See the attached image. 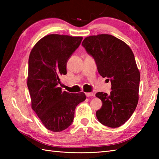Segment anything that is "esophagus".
<instances>
[{
	"mask_svg": "<svg viewBox=\"0 0 159 159\" xmlns=\"http://www.w3.org/2000/svg\"><path fill=\"white\" fill-rule=\"evenodd\" d=\"M87 97H92L93 96V93L92 92H89V93H85Z\"/></svg>",
	"mask_w": 159,
	"mask_h": 159,
	"instance_id": "1",
	"label": "esophagus"
}]
</instances>
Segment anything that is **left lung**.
<instances>
[{
    "instance_id": "1",
    "label": "left lung",
    "mask_w": 159,
    "mask_h": 159,
    "mask_svg": "<svg viewBox=\"0 0 159 159\" xmlns=\"http://www.w3.org/2000/svg\"><path fill=\"white\" fill-rule=\"evenodd\" d=\"M82 46L95 60L100 75L111 82L109 95L96 94L102 102L96 113L98 120L106 126L120 127L131 117L139 100L140 73L134 54L124 42L108 34L87 37Z\"/></svg>"
}]
</instances>
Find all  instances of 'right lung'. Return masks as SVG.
<instances>
[{"instance_id": "1", "label": "right lung", "mask_w": 159, "mask_h": 159, "mask_svg": "<svg viewBox=\"0 0 159 159\" xmlns=\"http://www.w3.org/2000/svg\"><path fill=\"white\" fill-rule=\"evenodd\" d=\"M82 37L51 34L35 43L29 58L27 86L31 107L47 129L60 132L72 124L74 111L86 99L83 92L70 93L58 87L59 76L67 74L69 58Z\"/></svg>"}]
</instances>
